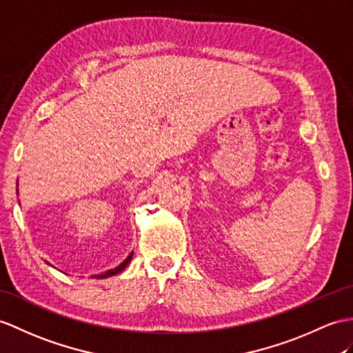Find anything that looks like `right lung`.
I'll return each instance as SVG.
<instances>
[{
  "instance_id": "obj_1",
  "label": "right lung",
  "mask_w": 353,
  "mask_h": 353,
  "mask_svg": "<svg viewBox=\"0 0 353 353\" xmlns=\"http://www.w3.org/2000/svg\"><path fill=\"white\" fill-rule=\"evenodd\" d=\"M132 256H133V253L127 257V259L121 263V265H118L117 268H114V270H109V271H106V272H103V274H97V276H92L94 279H105V277H110V276H115V274H118V272H121L125 266L128 265V262L132 261Z\"/></svg>"
}]
</instances>
